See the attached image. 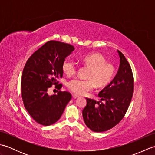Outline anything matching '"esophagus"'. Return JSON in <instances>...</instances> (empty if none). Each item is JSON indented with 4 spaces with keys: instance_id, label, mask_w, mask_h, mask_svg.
I'll use <instances>...</instances> for the list:
<instances>
[{
    "instance_id": "esophagus-1",
    "label": "esophagus",
    "mask_w": 155,
    "mask_h": 155,
    "mask_svg": "<svg viewBox=\"0 0 155 155\" xmlns=\"http://www.w3.org/2000/svg\"><path fill=\"white\" fill-rule=\"evenodd\" d=\"M72 98H77L78 97V96H77V94H72Z\"/></svg>"
}]
</instances>
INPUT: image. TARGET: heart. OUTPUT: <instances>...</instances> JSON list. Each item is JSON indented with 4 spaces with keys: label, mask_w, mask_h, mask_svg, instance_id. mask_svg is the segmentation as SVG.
Instances as JSON below:
<instances>
[{
    "label": "heart",
    "mask_w": 155,
    "mask_h": 155,
    "mask_svg": "<svg viewBox=\"0 0 155 155\" xmlns=\"http://www.w3.org/2000/svg\"><path fill=\"white\" fill-rule=\"evenodd\" d=\"M107 61L104 55L98 52L85 55L82 62L85 67L89 68L86 76L88 79L73 78L68 82V89L75 94L82 95L93 90L94 84L98 88L106 87L110 83L115 73L114 65ZM62 70L66 74L70 76L77 72V67L72 61L65 60L62 63Z\"/></svg>",
    "instance_id": "b5f03b06"
}]
</instances>
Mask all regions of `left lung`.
Listing matches in <instances>:
<instances>
[{
  "instance_id": "left-lung-1",
  "label": "left lung",
  "mask_w": 155,
  "mask_h": 155,
  "mask_svg": "<svg viewBox=\"0 0 155 155\" xmlns=\"http://www.w3.org/2000/svg\"><path fill=\"white\" fill-rule=\"evenodd\" d=\"M117 51L120 57L117 74L98 94L101 101L104 103L87 98V104L83 110L85 124L94 132H104L116 126L123 118L132 99V69L123 54Z\"/></svg>"
}]
</instances>
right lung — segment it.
<instances>
[{"instance_id":"right-lung-1","label":"right lung","mask_w":155,"mask_h":155,"mask_svg":"<svg viewBox=\"0 0 155 155\" xmlns=\"http://www.w3.org/2000/svg\"><path fill=\"white\" fill-rule=\"evenodd\" d=\"M74 50L71 45L50 41L26 62L21 78L22 101L29 114L40 124L49 126L58 121L71 99L68 92L59 91L50 96L47 91L52 85L61 89L57 79L63 74L62 63Z\"/></svg>"}]
</instances>
